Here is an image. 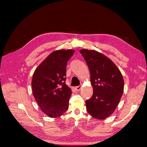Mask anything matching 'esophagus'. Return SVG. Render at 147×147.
<instances>
[{
    "label": "esophagus",
    "instance_id": "esophagus-1",
    "mask_svg": "<svg viewBox=\"0 0 147 147\" xmlns=\"http://www.w3.org/2000/svg\"><path fill=\"white\" fill-rule=\"evenodd\" d=\"M81 88H82V87L80 86H76V88H75V89H76V91H80L81 89Z\"/></svg>",
    "mask_w": 147,
    "mask_h": 147
}]
</instances>
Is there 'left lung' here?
Listing matches in <instances>:
<instances>
[{
  "instance_id": "1",
  "label": "left lung",
  "mask_w": 147,
  "mask_h": 147,
  "mask_svg": "<svg viewBox=\"0 0 147 147\" xmlns=\"http://www.w3.org/2000/svg\"><path fill=\"white\" fill-rule=\"evenodd\" d=\"M80 53L89 67L93 88V95L86 101L87 111L93 117L103 120L117 106L123 95L124 80L117 67L104 54L86 49Z\"/></svg>"
}]
</instances>
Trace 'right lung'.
Instances as JSON below:
<instances>
[{"mask_svg":"<svg viewBox=\"0 0 147 147\" xmlns=\"http://www.w3.org/2000/svg\"><path fill=\"white\" fill-rule=\"evenodd\" d=\"M74 53L70 49L54 51L34 73L32 88L35 100L50 117H58L68 109L72 92L65 84L66 66Z\"/></svg>","mask_w":147,"mask_h":147,"instance_id":"obj_1","label":"right lung"}]
</instances>
